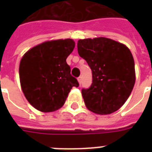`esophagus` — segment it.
<instances>
[{"instance_id":"esophagus-1","label":"esophagus","mask_w":152,"mask_h":152,"mask_svg":"<svg viewBox=\"0 0 152 152\" xmlns=\"http://www.w3.org/2000/svg\"><path fill=\"white\" fill-rule=\"evenodd\" d=\"M78 82L80 84H81V82H82V77H81V76L78 77Z\"/></svg>"}]
</instances>
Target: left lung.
<instances>
[{"label": "left lung", "instance_id": "left-lung-1", "mask_svg": "<svg viewBox=\"0 0 152 152\" xmlns=\"http://www.w3.org/2000/svg\"><path fill=\"white\" fill-rule=\"evenodd\" d=\"M77 49L92 72L91 85L81 91L87 108L98 114L117 111L129 97L136 80L129 49L103 37L80 39Z\"/></svg>", "mask_w": 152, "mask_h": 152}]
</instances>
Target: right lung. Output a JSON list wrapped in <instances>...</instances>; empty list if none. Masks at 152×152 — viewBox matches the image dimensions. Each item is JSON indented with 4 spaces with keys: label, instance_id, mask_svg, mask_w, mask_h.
<instances>
[{
    "label": "right lung",
    "instance_id": "add662e5",
    "mask_svg": "<svg viewBox=\"0 0 152 152\" xmlns=\"http://www.w3.org/2000/svg\"><path fill=\"white\" fill-rule=\"evenodd\" d=\"M75 47L72 39L45 42L27 51L20 64V84L30 104L53 112L65 102L72 87H79L66 59Z\"/></svg>",
    "mask_w": 152,
    "mask_h": 152
}]
</instances>
